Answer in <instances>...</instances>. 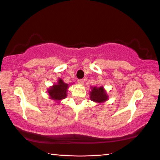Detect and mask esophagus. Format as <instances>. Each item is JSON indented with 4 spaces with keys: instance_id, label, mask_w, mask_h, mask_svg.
<instances>
[{
    "instance_id": "esophagus-1",
    "label": "esophagus",
    "mask_w": 160,
    "mask_h": 160,
    "mask_svg": "<svg viewBox=\"0 0 160 160\" xmlns=\"http://www.w3.org/2000/svg\"><path fill=\"white\" fill-rule=\"evenodd\" d=\"M78 82L80 84V85H83L84 84V81H83V80H78Z\"/></svg>"
}]
</instances>
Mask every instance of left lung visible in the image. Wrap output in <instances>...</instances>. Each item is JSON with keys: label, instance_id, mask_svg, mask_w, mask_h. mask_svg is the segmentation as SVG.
<instances>
[{"label": "left lung", "instance_id": "1", "mask_svg": "<svg viewBox=\"0 0 160 160\" xmlns=\"http://www.w3.org/2000/svg\"><path fill=\"white\" fill-rule=\"evenodd\" d=\"M89 95L90 99L97 103H103L108 99V96L103 89V87L92 88V91L90 92Z\"/></svg>", "mask_w": 160, "mask_h": 160}]
</instances>
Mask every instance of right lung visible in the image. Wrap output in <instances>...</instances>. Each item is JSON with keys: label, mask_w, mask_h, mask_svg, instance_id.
<instances>
[{"label": "right lung", "mask_w": 160, "mask_h": 160, "mask_svg": "<svg viewBox=\"0 0 160 160\" xmlns=\"http://www.w3.org/2000/svg\"><path fill=\"white\" fill-rule=\"evenodd\" d=\"M68 88V84L63 82V80L59 78L57 85H54L48 89L49 96L52 99L59 101L67 97Z\"/></svg>", "instance_id": "add662e5"}]
</instances>
